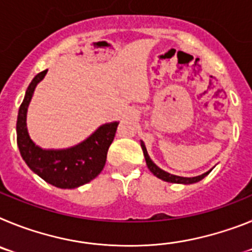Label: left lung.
<instances>
[{
	"instance_id": "obj_1",
	"label": "left lung",
	"mask_w": 252,
	"mask_h": 252,
	"mask_svg": "<svg viewBox=\"0 0 252 252\" xmlns=\"http://www.w3.org/2000/svg\"><path fill=\"white\" fill-rule=\"evenodd\" d=\"M141 148H142V151H144V157H145V160H146V165H148V168L150 169L151 173H153L155 177L160 178V179H162V180H165V182H170V183H178V184H192V183H197V182L202 180L204 177H207V175L211 173V170H209V171H207V173H204V174L198 175V177H193V178H184V177H178V175L169 174V173L161 170L159 166L154 164L153 160H151L150 157H149L145 145H144V142L142 141H141Z\"/></svg>"
}]
</instances>
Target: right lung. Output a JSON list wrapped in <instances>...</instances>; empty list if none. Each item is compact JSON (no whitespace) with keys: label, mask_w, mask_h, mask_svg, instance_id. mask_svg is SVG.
I'll return each instance as SVG.
<instances>
[{"label":"right lung","mask_w":252,"mask_h":252,"mask_svg":"<svg viewBox=\"0 0 252 252\" xmlns=\"http://www.w3.org/2000/svg\"><path fill=\"white\" fill-rule=\"evenodd\" d=\"M46 72L48 69L35 75L20 106L16 124L17 146L29 168L49 184L64 189L77 188L93 180L102 171L119 122L102 125L79 145L65 150H44L35 145L26 128V112L35 87Z\"/></svg>","instance_id":"1"}]
</instances>
